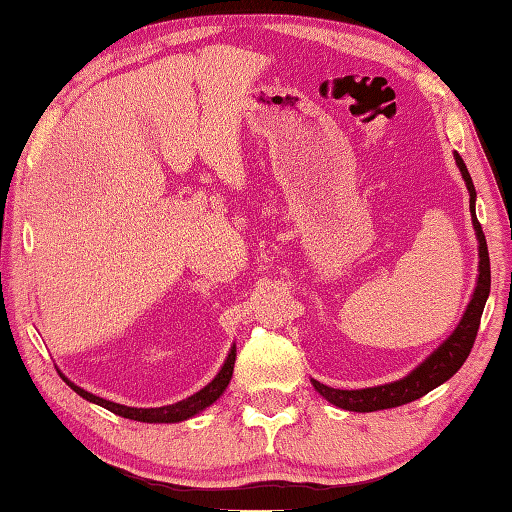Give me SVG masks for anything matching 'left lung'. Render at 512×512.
Listing matches in <instances>:
<instances>
[{"label": "left lung", "mask_w": 512, "mask_h": 512, "mask_svg": "<svg viewBox=\"0 0 512 512\" xmlns=\"http://www.w3.org/2000/svg\"><path fill=\"white\" fill-rule=\"evenodd\" d=\"M455 165L460 167L462 178L466 182V189H469L471 195V217H473V226H475V235H477V244H480V275H477V284L473 290V297L466 306L462 319L458 323V328L451 332V336L444 341L438 350H433L424 361L409 372L405 378L394 380V383L387 385H378V387H365V389H334L319 383V380H312L314 389L319 394L332 402V405L341 407L345 411H378V409H391V407H400L407 405L411 400H418L424 394H429L431 389H436L438 385L447 383V380L458 372V369L464 365L466 358L471 354V347L475 343L477 330H480V319L486 306L488 292H491V262H488V248H486V237L482 233V226L475 217V187L471 180V173L466 169L462 156L455 151Z\"/></svg>", "instance_id": "obj_1"}]
</instances>
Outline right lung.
<instances>
[{
	"instance_id": "right-lung-1",
	"label": "right lung",
	"mask_w": 512,
	"mask_h": 512,
	"mask_svg": "<svg viewBox=\"0 0 512 512\" xmlns=\"http://www.w3.org/2000/svg\"><path fill=\"white\" fill-rule=\"evenodd\" d=\"M233 365H235V345L231 347V352H228L226 361L222 365L220 372H217V376L211 380L209 385L202 387L200 391H195L193 396L184 398L180 402H173V405H165V407H151V409H140V407H127V405H118V402H112V400H105V398H99L90 394V391L81 389L79 385H74L72 380L65 378L61 374V378L68 383L76 394H79L81 398L94 402V405H101L105 407L107 411L116 413V416H123V418H129V420H138V422H182L187 418H193L198 416L200 411H204L206 407H211L213 402L220 398L228 383H231V376H233Z\"/></svg>"
}]
</instances>
